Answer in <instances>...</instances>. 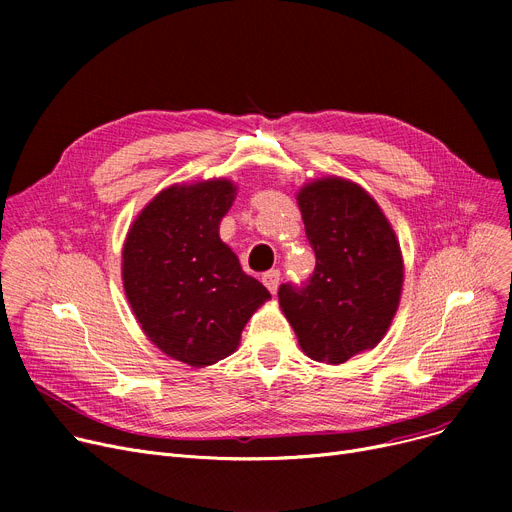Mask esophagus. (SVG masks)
Listing matches in <instances>:
<instances>
[{"label": "esophagus", "mask_w": 512, "mask_h": 512, "mask_svg": "<svg viewBox=\"0 0 512 512\" xmlns=\"http://www.w3.org/2000/svg\"><path fill=\"white\" fill-rule=\"evenodd\" d=\"M280 278H282L280 270H270V272L263 274V284L267 286V290H270V292H276L278 286H280Z\"/></svg>", "instance_id": "1"}]
</instances>
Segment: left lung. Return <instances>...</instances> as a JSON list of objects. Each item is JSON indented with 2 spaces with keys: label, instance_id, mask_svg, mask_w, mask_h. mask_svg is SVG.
<instances>
[{
  "label": "left lung",
  "instance_id": "8db88e82",
  "mask_svg": "<svg viewBox=\"0 0 512 512\" xmlns=\"http://www.w3.org/2000/svg\"><path fill=\"white\" fill-rule=\"evenodd\" d=\"M297 199L315 270L303 284H280L278 299L303 351L338 365L390 328L402 290L400 247L378 203L353 182L317 180Z\"/></svg>",
  "mask_w": 512,
  "mask_h": 512
}]
</instances>
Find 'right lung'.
<instances>
[{
  "instance_id": "1",
  "label": "right lung",
  "mask_w": 512,
  "mask_h": 512,
  "mask_svg": "<svg viewBox=\"0 0 512 512\" xmlns=\"http://www.w3.org/2000/svg\"><path fill=\"white\" fill-rule=\"evenodd\" d=\"M236 188L207 180L161 191L134 220L122 253L128 303L168 357L203 367L232 355L267 288L220 240Z\"/></svg>"
}]
</instances>
